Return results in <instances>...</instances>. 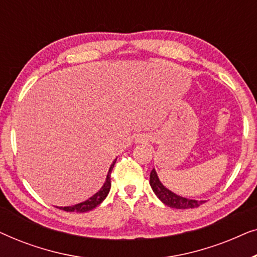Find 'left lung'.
Segmentation results:
<instances>
[{
	"label": "left lung",
	"instance_id": "obj_1",
	"mask_svg": "<svg viewBox=\"0 0 257 257\" xmlns=\"http://www.w3.org/2000/svg\"><path fill=\"white\" fill-rule=\"evenodd\" d=\"M150 185L152 187L153 192L156 195L163 201L165 205L172 208L177 209H187V208H196L200 205H202L205 201H198V200H192L187 198H182L180 195H177L170 189H167L165 186L161 184V181L158 178L156 170H152L150 174Z\"/></svg>",
	"mask_w": 257,
	"mask_h": 257
}]
</instances>
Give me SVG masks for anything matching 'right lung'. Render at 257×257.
<instances>
[{
	"instance_id": "add662e5",
	"label": "right lung",
	"mask_w": 257,
	"mask_h": 257,
	"mask_svg": "<svg viewBox=\"0 0 257 257\" xmlns=\"http://www.w3.org/2000/svg\"><path fill=\"white\" fill-rule=\"evenodd\" d=\"M115 160H117V159H115ZM115 160L113 161V163H112V165L110 166V170H108L106 180H105L103 187H101L99 191L96 193V194L92 195L91 198H89L87 200H85V201L77 203V205L68 206V207H57V208L65 210V212L85 213V212H89V210H92L93 208H96L98 205H100V203L104 201V199L107 196L108 192H110V188H111V172L114 167Z\"/></svg>"
}]
</instances>
